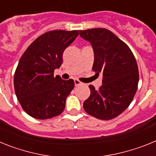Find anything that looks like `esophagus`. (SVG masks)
Returning a JSON list of instances; mask_svg holds the SVG:
<instances>
[{"instance_id": "1", "label": "esophagus", "mask_w": 156, "mask_h": 156, "mask_svg": "<svg viewBox=\"0 0 156 156\" xmlns=\"http://www.w3.org/2000/svg\"><path fill=\"white\" fill-rule=\"evenodd\" d=\"M74 83H75V86H80V85H82V83L79 80H74Z\"/></svg>"}]
</instances>
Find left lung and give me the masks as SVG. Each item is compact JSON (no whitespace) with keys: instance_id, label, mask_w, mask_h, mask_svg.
<instances>
[{"instance_id":"obj_1","label":"left lung","mask_w":156,"mask_h":156,"mask_svg":"<svg viewBox=\"0 0 156 156\" xmlns=\"http://www.w3.org/2000/svg\"><path fill=\"white\" fill-rule=\"evenodd\" d=\"M80 36L91 44L94 54L92 69L103 76L102 85L84 102L87 113L103 120L120 115L131 103L137 89L138 67L133 54L123 41L103 28L80 30Z\"/></svg>"}]
</instances>
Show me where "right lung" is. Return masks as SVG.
<instances>
[{
	"mask_svg": "<svg viewBox=\"0 0 156 156\" xmlns=\"http://www.w3.org/2000/svg\"><path fill=\"white\" fill-rule=\"evenodd\" d=\"M78 30H53L40 36L28 47L14 76L16 97L30 116L48 119L60 115L74 88L73 80L54 76L62 64V55L75 41Z\"/></svg>",
	"mask_w": 156,
	"mask_h": 156,
	"instance_id": "add662e5",
	"label": "right lung"
}]
</instances>
